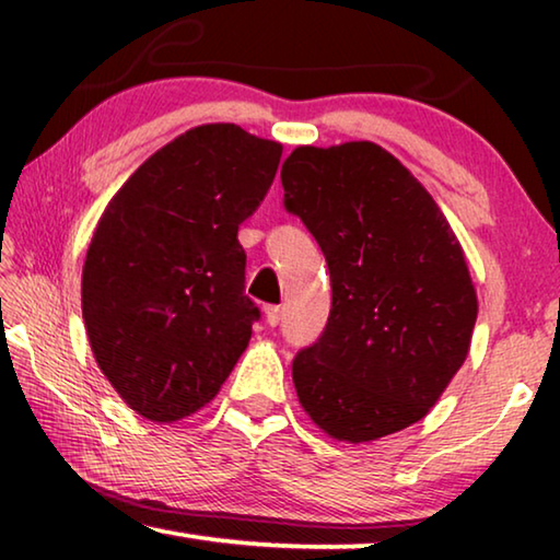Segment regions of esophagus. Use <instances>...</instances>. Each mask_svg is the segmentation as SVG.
Wrapping results in <instances>:
<instances>
[{
	"label": "esophagus",
	"mask_w": 560,
	"mask_h": 560,
	"mask_svg": "<svg viewBox=\"0 0 560 560\" xmlns=\"http://www.w3.org/2000/svg\"><path fill=\"white\" fill-rule=\"evenodd\" d=\"M264 320H267V326H279L281 320V308L279 306H264Z\"/></svg>",
	"instance_id": "1"
}]
</instances>
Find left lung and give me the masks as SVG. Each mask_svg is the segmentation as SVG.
Returning <instances> with one entry per match:
<instances>
[{"label": "left lung", "instance_id": "1", "mask_svg": "<svg viewBox=\"0 0 560 560\" xmlns=\"http://www.w3.org/2000/svg\"><path fill=\"white\" fill-rule=\"evenodd\" d=\"M281 185L287 210L324 252L334 293L324 336L291 365L303 412L350 444L410 428L467 360L477 324L457 234L410 170L371 140L299 145Z\"/></svg>", "mask_w": 560, "mask_h": 560}]
</instances>
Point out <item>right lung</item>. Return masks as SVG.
I'll return each mask as SVG.
<instances>
[{"instance_id":"obj_1","label":"right lung","mask_w":560,"mask_h":560,"mask_svg":"<svg viewBox=\"0 0 560 560\" xmlns=\"http://www.w3.org/2000/svg\"><path fill=\"white\" fill-rule=\"evenodd\" d=\"M281 143L234 122L189 128L150 155L103 210L81 277L101 373L130 410L177 422L214 400L249 346L236 232L269 192Z\"/></svg>"}]
</instances>
